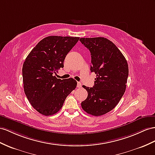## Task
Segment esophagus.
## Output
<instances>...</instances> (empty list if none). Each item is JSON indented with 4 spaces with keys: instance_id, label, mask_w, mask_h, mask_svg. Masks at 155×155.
<instances>
[{
    "instance_id": "1",
    "label": "esophagus",
    "mask_w": 155,
    "mask_h": 155,
    "mask_svg": "<svg viewBox=\"0 0 155 155\" xmlns=\"http://www.w3.org/2000/svg\"><path fill=\"white\" fill-rule=\"evenodd\" d=\"M81 86H82L81 82H77V88H81Z\"/></svg>"
}]
</instances>
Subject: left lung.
Listing matches in <instances>:
<instances>
[{"instance_id": "1", "label": "left lung", "mask_w": 155, "mask_h": 155, "mask_svg": "<svg viewBox=\"0 0 155 155\" xmlns=\"http://www.w3.org/2000/svg\"><path fill=\"white\" fill-rule=\"evenodd\" d=\"M91 53V72L96 74L94 86L83 88L88 97L81 103L83 110L93 116H101L113 110L126 88L128 65L113 42L104 37L81 38Z\"/></svg>"}]
</instances>
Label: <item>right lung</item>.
<instances>
[{"label":"right lung","instance_id":"add662e5","mask_svg":"<svg viewBox=\"0 0 155 155\" xmlns=\"http://www.w3.org/2000/svg\"><path fill=\"white\" fill-rule=\"evenodd\" d=\"M79 37L50 36L41 40L23 63V89L31 105L45 116L53 115L61 109L67 96L76 88L74 79L54 76L63 67L67 54Z\"/></svg>","mask_w":155,"mask_h":155}]
</instances>
